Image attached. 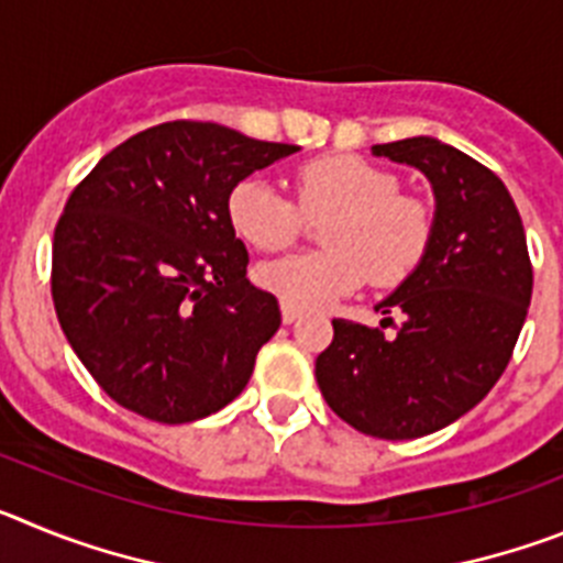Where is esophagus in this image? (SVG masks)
Segmentation results:
<instances>
[{
    "instance_id": "1",
    "label": "esophagus",
    "mask_w": 563,
    "mask_h": 563,
    "mask_svg": "<svg viewBox=\"0 0 563 563\" xmlns=\"http://www.w3.org/2000/svg\"><path fill=\"white\" fill-rule=\"evenodd\" d=\"M282 318H285V324H292V321H298V318H301V310H296V307H290L282 301Z\"/></svg>"
}]
</instances>
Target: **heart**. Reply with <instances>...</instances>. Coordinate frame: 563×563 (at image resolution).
I'll return each mask as SVG.
<instances>
[{"mask_svg": "<svg viewBox=\"0 0 563 563\" xmlns=\"http://www.w3.org/2000/svg\"><path fill=\"white\" fill-rule=\"evenodd\" d=\"M298 209L262 177H245L228 194L233 233L256 251H285L305 228V217L324 220V253L265 262L258 285L296 310H324L369 278L397 285L422 262L431 242V213L400 194V180L352 154H327L296 172ZM306 213L301 214L300 211Z\"/></svg>", "mask_w": 563, "mask_h": 563, "instance_id": "heart-1", "label": "heart"}]
</instances>
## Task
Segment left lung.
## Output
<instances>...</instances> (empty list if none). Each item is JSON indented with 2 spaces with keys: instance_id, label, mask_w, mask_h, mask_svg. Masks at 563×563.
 Returning a JSON list of instances; mask_svg holds the SVG:
<instances>
[{
  "instance_id": "8db88e82",
  "label": "left lung",
  "mask_w": 563,
  "mask_h": 563,
  "mask_svg": "<svg viewBox=\"0 0 563 563\" xmlns=\"http://www.w3.org/2000/svg\"><path fill=\"white\" fill-rule=\"evenodd\" d=\"M372 154L426 174L431 242L375 305L380 327L395 332L335 318L316 380L352 429L415 440L460 420L494 389L525 327L533 267L514 197L490 168L429 134L380 143ZM389 311L401 316L397 325Z\"/></svg>"
}]
</instances>
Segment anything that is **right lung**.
<instances>
[{
	"label": "right lung",
	"instance_id": "1",
	"mask_svg": "<svg viewBox=\"0 0 563 563\" xmlns=\"http://www.w3.org/2000/svg\"><path fill=\"white\" fill-rule=\"evenodd\" d=\"M296 152L172 121L112 148L69 194L53 236V305L69 346L123 409L180 426L242 395L282 312L247 282L228 194Z\"/></svg>",
	"mask_w": 563,
	"mask_h": 563
}]
</instances>
